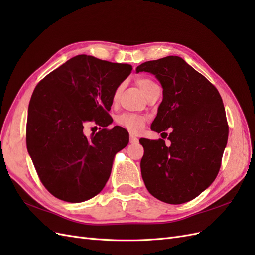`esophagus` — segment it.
<instances>
[{
    "label": "esophagus",
    "instance_id": "esophagus-1",
    "mask_svg": "<svg viewBox=\"0 0 255 255\" xmlns=\"http://www.w3.org/2000/svg\"><path fill=\"white\" fill-rule=\"evenodd\" d=\"M129 142L130 143H137L138 142V138L135 137L134 135H129Z\"/></svg>",
    "mask_w": 255,
    "mask_h": 255
}]
</instances>
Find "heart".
Here are the masks:
<instances>
[{"mask_svg": "<svg viewBox=\"0 0 255 255\" xmlns=\"http://www.w3.org/2000/svg\"><path fill=\"white\" fill-rule=\"evenodd\" d=\"M137 84H138V86H139L140 90L143 92L144 96L148 95L149 91L156 85L152 80L145 79V78L138 79ZM120 89H121V87L116 89L115 94H114V99L118 97ZM117 123L122 128H125L128 130H129V132L138 133V132H140L142 128L144 127L145 118L142 117V116L136 115V114H123V115H120L117 118Z\"/></svg>", "mask_w": 255, "mask_h": 255, "instance_id": "heart-1", "label": "heart"}]
</instances>
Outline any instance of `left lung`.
Here are the masks:
<instances>
[{
  "label": "left lung",
  "instance_id": "left-lung-1",
  "mask_svg": "<svg viewBox=\"0 0 255 255\" xmlns=\"http://www.w3.org/2000/svg\"><path fill=\"white\" fill-rule=\"evenodd\" d=\"M136 72H149L163 87V101L151 129L171 128L165 140L141 138L140 161L146 189L160 201L182 204L198 197L217 176L229 127L218 90L179 56L145 61ZM166 134V133H163Z\"/></svg>",
  "mask_w": 255,
  "mask_h": 255
}]
</instances>
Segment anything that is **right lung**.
Listing matches in <instances>:
<instances>
[{"label": "right lung", "instance_id": "right-lung-1", "mask_svg": "<svg viewBox=\"0 0 255 255\" xmlns=\"http://www.w3.org/2000/svg\"><path fill=\"white\" fill-rule=\"evenodd\" d=\"M130 71V65L82 54L36 86L28 106L26 145L41 183L54 197L79 203L104 188L128 133L116 126L86 136L84 128L91 121L111 125L114 94Z\"/></svg>", "mask_w": 255, "mask_h": 255}]
</instances>
